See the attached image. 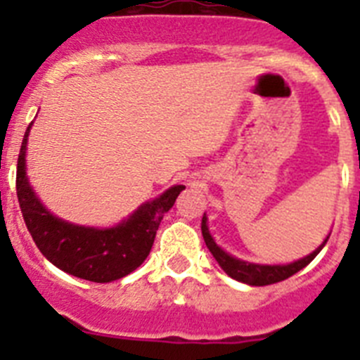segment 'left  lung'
I'll return each mask as SVG.
<instances>
[{
  "mask_svg": "<svg viewBox=\"0 0 360 360\" xmlns=\"http://www.w3.org/2000/svg\"><path fill=\"white\" fill-rule=\"evenodd\" d=\"M202 234L207 249L211 250L212 256L216 257V262L221 269L225 270V274L231 276L232 279L236 281L247 283V285H252V287H265V285H272V283H279L283 279H288L290 276H294L295 272H299L301 269L308 265V263L321 252V249L324 247V243L328 241V238L323 241V245H319L311 254H308L303 259H297L294 263H288V265H256V263L241 262L238 257H232L231 254H227L225 250H221L216 245V241L212 240V236L209 234L207 229V218L203 214L202 218Z\"/></svg>",
  "mask_w": 360,
  "mask_h": 360,
  "instance_id": "8db88e82",
  "label": "left lung"
}]
</instances>
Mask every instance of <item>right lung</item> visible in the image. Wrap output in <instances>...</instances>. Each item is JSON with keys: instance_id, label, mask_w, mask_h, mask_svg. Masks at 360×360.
I'll return each mask as SVG.
<instances>
[{"instance_id": "add662e5", "label": "right lung", "mask_w": 360, "mask_h": 360, "mask_svg": "<svg viewBox=\"0 0 360 360\" xmlns=\"http://www.w3.org/2000/svg\"><path fill=\"white\" fill-rule=\"evenodd\" d=\"M32 124L25 131L18 157L15 191L32 240L50 263L75 278L110 283L131 274L148 257L162 218L186 186H173L146 202L128 219L111 229L81 227L50 214L34 195L27 178L25 153Z\"/></svg>"}]
</instances>
